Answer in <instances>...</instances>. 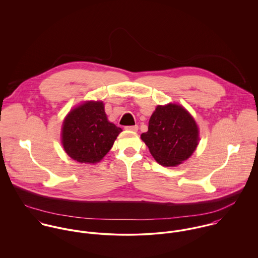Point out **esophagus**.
Returning a JSON list of instances; mask_svg holds the SVG:
<instances>
[{
    "mask_svg": "<svg viewBox=\"0 0 258 258\" xmlns=\"http://www.w3.org/2000/svg\"><path fill=\"white\" fill-rule=\"evenodd\" d=\"M125 130L136 132V131L138 130V126H137V125H134V126H126V127H125Z\"/></svg>",
    "mask_w": 258,
    "mask_h": 258,
    "instance_id": "1",
    "label": "esophagus"
}]
</instances>
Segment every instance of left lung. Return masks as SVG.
<instances>
[{
    "mask_svg": "<svg viewBox=\"0 0 258 258\" xmlns=\"http://www.w3.org/2000/svg\"><path fill=\"white\" fill-rule=\"evenodd\" d=\"M141 139L162 166L175 167L188 159L199 144V128L192 116L179 104L158 105Z\"/></svg>",
    "mask_w": 258,
    "mask_h": 258,
    "instance_id": "1",
    "label": "left lung"
}]
</instances>
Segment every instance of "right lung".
I'll return each instance as SVG.
<instances>
[{
  "label": "right lung",
  "instance_id": "obj_1",
  "mask_svg": "<svg viewBox=\"0 0 258 258\" xmlns=\"http://www.w3.org/2000/svg\"><path fill=\"white\" fill-rule=\"evenodd\" d=\"M120 132V127L108 121L102 101H86L67 115L61 142L75 161L95 164L110 151Z\"/></svg>",
  "mask_w": 258,
  "mask_h": 258
}]
</instances>
